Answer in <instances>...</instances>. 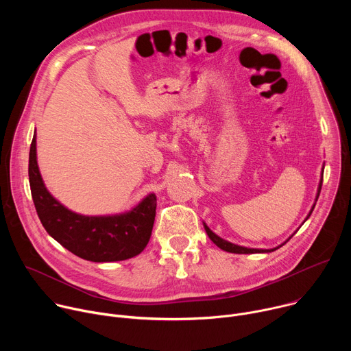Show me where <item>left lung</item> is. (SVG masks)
Masks as SVG:
<instances>
[{"label":"left lung","instance_id":"1","mask_svg":"<svg viewBox=\"0 0 351 351\" xmlns=\"http://www.w3.org/2000/svg\"><path fill=\"white\" fill-rule=\"evenodd\" d=\"M322 176H324V171H322ZM322 176H321V180H319V186H318V193H317V198H315V202L318 199V197H319V193H321V187H322ZM314 207H315V204L313 206V208H311V211H310V214H308V217L306 218V221L310 218V215H311V213H313V210H314ZM204 229H206V232H207V234H208V237L219 247V248H222L223 252H228V253H234V254H254V253H271V252H275V250H278L279 247H282L286 241H289V239H291V236L283 243V244H280V245H278V247H275V248H271V250H263V248H247V247H243V245H237V244H233V243H230V241H228V240H223V239H221L219 236H217L206 223H204Z\"/></svg>","mask_w":351,"mask_h":351}]
</instances>
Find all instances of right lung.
<instances>
[{"label": "right lung", "mask_w": 351, "mask_h": 351, "mask_svg": "<svg viewBox=\"0 0 351 351\" xmlns=\"http://www.w3.org/2000/svg\"><path fill=\"white\" fill-rule=\"evenodd\" d=\"M29 182L37 215L47 233L83 260L123 261L140 254L152 237L157 208L153 193L128 213L104 217L80 215L57 202L38 171L36 134L29 153Z\"/></svg>", "instance_id": "1"}]
</instances>
